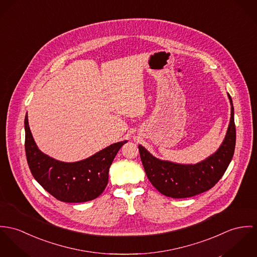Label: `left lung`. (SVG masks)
Returning <instances> with one entry per match:
<instances>
[{
	"label": "left lung",
	"mask_w": 257,
	"mask_h": 257,
	"mask_svg": "<svg viewBox=\"0 0 257 257\" xmlns=\"http://www.w3.org/2000/svg\"><path fill=\"white\" fill-rule=\"evenodd\" d=\"M230 119L225 139L219 149L195 165H182L154 157L142 145L139 153L146 174L157 190L171 198H187L211 189L224 175L235 146L234 111L230 95Z\"/></svg>",
	"instance_id": "left-lung-1"
}]
</instances>
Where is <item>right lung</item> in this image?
Listing matches in <instances>:
<instances>
[{
	"instance_id": "right-lung-1",
	"label": "right lung",
	"mask_w": 257,
	"mask_h": 257,
	"mask_svg": "<svg viewBox=\"0 0 257 257\" xmlns=\"http://www.w3.org/2000/svg\"><path fill=\"white\" fill-rule=\"evenodd\" d=\"M26 154L35 180L62 202L82 203L98 197L108 182V171L126 140L111 144L85 160L65 163L42 153L32 137L28 114L25 118Z\"/></svg>"
}]
</instances>
